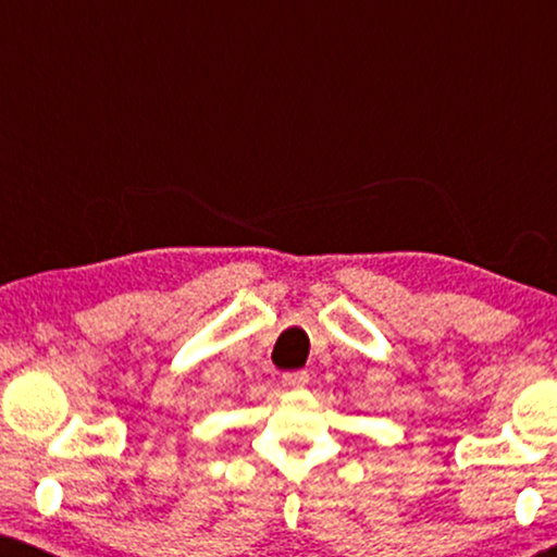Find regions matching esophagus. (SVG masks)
I'll return each instance as SVG.
<instances>
[{
  "label": "esophagus",
  "mask_w": 557,
  "mask_h": 557,
  "mask_svg": "<svg viewBox=\"0 0 557 557\" xmlns=\"http://www.w3.org/2000/svg\"><path fill=\"white\" fill-rule=\"evenodd\" d=\"M281 383H284V387H288V391H294V387H304L309 383V372L307 370L286 372V375L281 377Z\"/></svg>",
  "instance_id": "esophagus-1"
}]
</instances>
